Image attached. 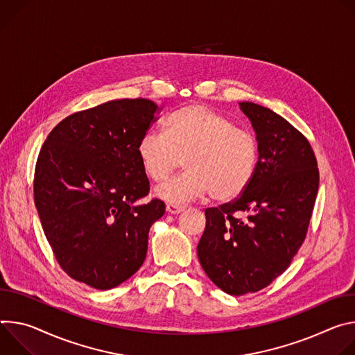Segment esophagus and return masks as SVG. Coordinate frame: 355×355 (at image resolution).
Masks as SVG:
<instances>
[{
    "mask_svg": "<svg viewBox=\"0 0 355 355\" xmlns=\"http://www.w3.org/2000/svg\"><path fill=\"white\" fill-rule=\"evenodd\" d=\"M183 210H184V206H180V205H172V203H169V205L166 206V211L171 213V214H179V213H182Z\"/></svg>",
    "mask_w": 355,
    "mask_h": 355,
    "instance_id": "obj_1",
    "label": "esophagus"
}]
</instances>
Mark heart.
<instances>
[{"mask_svg": "<svg viewBox=\"0 0 355 355\" xmlns=\"http://www.w3.org/2000/svg\"><path fill=\"white\" fill-rule=\"evenodd\" d=\"M138 156L144 172L155 183L166 182L184 161L189 171L157 189L161 199L183 203L210 193L214 202L225 203L240 198L250 186L258 162V144L211 107L190 104L168 118L165 135H144Z\"/></svg>", "mask_w": 355, "mask_h": 355, "instance_id": "1", "label": "heart"}]
</instances>
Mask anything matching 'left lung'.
Wrapping results in <instances>:
<instances>
[{"label":"left lung","mask_w":355,"mask_h":355,"mask_svg":"<svg viewBox=\"0 0 355 355\" xmlns=\"http://www.w3.org/2000/svg\"><path fill=\"white\" fill-rule=\"evenodd\" d=\"M240 108L257 134L255 173L240 198L206 209L198 245L207 277L232 296L258 292L288 269L306 239L319 190L318 161L306 137L266 107L243 101Z\"/></svg>","instance_id":"left-lung-1"}]
</instances>
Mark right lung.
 I'll list each match as a JSON object with an SVG mask.
<instances>
[{
    "label": "right lung",
    "mask_w": 355,
    "mask_h": 355,
    "mask_svg": "<svg viewBox=\"0 0 355 355\" xmlns=\"http://www.w3.org/2000/svg\"><path fill=\"white\" fill-rule=\"evenodd\" d=\"M146 98H123L66 116L39 152L33 196L60 268L77 282L107 291L141 268L150 225L165 214L152 199L138 144L157 120Z\"/></svg>",
    "instance_id": "obj_1"
}]
</instances>
